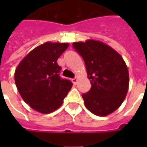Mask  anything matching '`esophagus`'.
Listing matches in <instances>:
<instances>
[{
    "instance_id": "1",
    "label": "esophagus",
    "mask_w": 147,
    "mask_h": 147,
    "mask_svg": "<svg viewBox=\"0 0 147 147\" xmlns=\"http://www.w3.org/2000/svg\"><path fill=\"white\" fill-rule=\"evenodd\" d=\"M72 82H73V83H74V84H75V85H76L77 82H78V78H73V79H72Z\"/></svg>"
}]
</instances>
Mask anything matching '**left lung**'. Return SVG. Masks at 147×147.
Listing matches in <instances>:
<instances>
[{"mask_svg":"<svg viewBox=\"0 0 147 147\" xmlns=\"http://www.w3.org/2000/svg\"><path fill=\"white\" fill-rule=\"evenodd\" d=\"M85 62L91 89L82 94L85 106L92 114L106 116L115 111L126 97L129 75L122 56L104 42L89 39L73 43Z\"/></svg>","mask_w":147,"mask_h":147,"instance_id":"obj_1","label":"left lung"}]
</instances>
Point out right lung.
<instances>
[{
  "label": "right lung",
  "mask_w": 147,
  "mask_h": 147,
  "mask_svg": "<svg viewBox=\"0 0 147 147\" xmlns=\"http://www.w3.org/2000/svg\"><path fill=\"white\" fill-rule=\"evenodd\" d=\"M69 43L45 42L37 47L20 61L14 81L21 97L33 110L49 114L63 104L73 86L59 77L61 67L57 59Z\"/></svg>",
  "instance_id": "obj_1"
}]
</instances>
